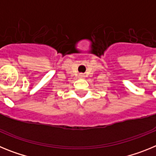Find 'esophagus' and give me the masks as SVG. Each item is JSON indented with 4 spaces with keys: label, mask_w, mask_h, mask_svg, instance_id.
I'll use <instances>...</instances> for the list:
<instances>
[{
    "label": "esophagus",
    "mask_w": 156,
    "mask_h": 156,
    "mask_svg": "<svg viewBox=\"0 0 156 156\" xmlns=\"http://www.w3.org/2000/svg\"><path fill=\"white\" fill-rule=\"evenodd\" d=\"M80 77H81V78H82V77H83V75H80Z\"/></svg>",
    "instance_id": "1"
}]
</instances>
